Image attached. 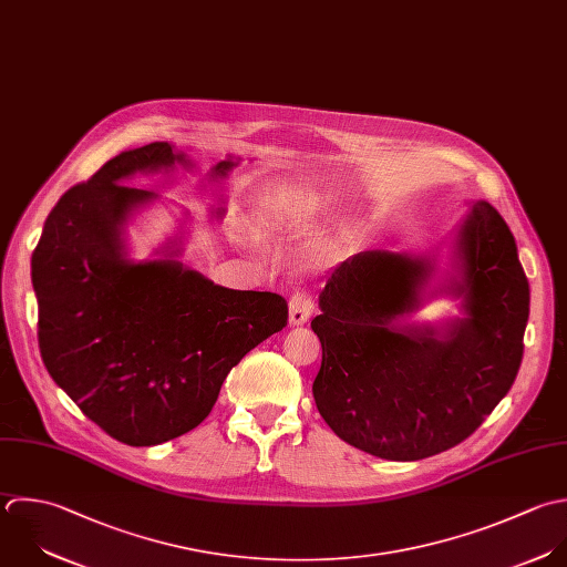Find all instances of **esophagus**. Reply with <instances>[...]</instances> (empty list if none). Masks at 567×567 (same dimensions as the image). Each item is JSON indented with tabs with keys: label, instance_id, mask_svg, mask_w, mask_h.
Wrapping results in <instances>:
<instances>
[{
	"label": "esophagus",
	"instance_id": "esophagus-1",
	"mask_svg": "<svg viewBox=\"0 0 567 567\" xmlns=\"http://www.w3.org/2000/svg\"><path fill=\"white\" fill-rule=\"evenodd\" d=\"M313 307H316V305H313L311 293L305 291V289H298V291L291 296V300H289V322H291L293 327L305 324V322L311 318Z\"/></svg>",
	"mask_w": 567,
	"mask_h": 567
}]
</instances>
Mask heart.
<instances>
[{
	"mask_svg": "<svg viewBox=\"0 0 567 567\" xmlns=\"http://www.w3.org/2000/svg\"><path fill=\"white\" fill-rule=\"evenodd\" d=\"M280 212H289V214H296V216H309L318 209V200L316 198H307V196H298V198H285L280 205H278Z\"/></svg>",
	"mask_w": 567,
	"mask_h": 567,
	"instance_id": "obj_1",
	"label": "heart"
}]
</instances>
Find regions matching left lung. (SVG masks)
<instances>
[{
    "label": "left lung",
    "instance_id": "obj_1",
    "mask_svg": "<svg viewBox=\"0 0 567 567\" xmlns=\"http://www.w3.org/2000/svg\"><path fill=\"white\" fill-rule=\"evenodd\" d=\"M460 276L446 287L464 318L442 331L400 322L413 313L433 260L360 251L331 271L311 320L322 344L313 400L347 444L417 462L471 437L511 391L524 358L530 285L515 236L486 200L457 231Z\"/></svg>",
    "mask_w": 567,
    "mask_h": 567
}]
</instances>
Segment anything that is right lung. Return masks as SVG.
I'll list each match as a JSON object with an SVG mask.
<instances>
[{
	"label": "right lung",
	"instance_id": "right-lung-1",
	"mask_svg": "<svg viewBox=\"0 0 567 567\" xmlns=\"http://www.w3.org/2000/svg\"><path fill=\"white\" fill-rule=\"evenodd\" d=\"M174 163L192 165L158 141L110 158L59 198L30 260L50 378L127 446L196 429L227 373L289 318L282 296L214 285L174 260L178 249L145 262L125 256L123 225L156 194L121 183ZM234 165L238 158L220 161L209 176L223 178Z\"/></svg>",
	"mask_w": 567,
	"mask_h": 567
}]
</instances>
